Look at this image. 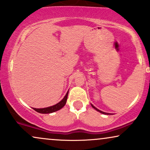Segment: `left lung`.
<instances>
[{
  "instance_id": "obj_1",
  "label": "left lung",
  "mask_w": 150,
  "mask_h": 150,
  "mask_svg": "<svg viewBox=\"0 0 150 150\" xmlns=\"http://www.w3.org/2000/svg\"><path fill=\"white\" fill-rule=\"evenodd\" d=\"M91 105H92V108H95V110H97V111L100 112H101V113H103V114H106V115H108V113H107V112H104L101 111V110H99V109H97V108H95V106H93V105H92V104H91Z\"/></svg>"
}]
</instances>
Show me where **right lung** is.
I'll return each mask as SVG.
<instances>
[{"label": "right lung", "instance_id": "1", "mask_svg": "<svg viewBox=\"0 0 150 150\" xmlns=\"http://www.w3.org/2000/svg\"><path fill=\"white\" fill-rule=\"evenodd\" d=\"M67 96H68V92H67L66 95L64 96V97L63 98L62 101H60V102L57 103V104L54 105V106H50V107H47V108H33L37 112H40V113H43V114H46V113H51V112H55L57 110H60L63 107L64 105H65L67 99Z\"/></svg>", "mask_w": 150, "mask_h": 150}]
</instances>
